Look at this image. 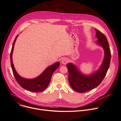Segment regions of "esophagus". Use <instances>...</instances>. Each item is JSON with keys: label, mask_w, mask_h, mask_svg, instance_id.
<instances>
[{"label": "esophagus", "mask_w": 121, "mask_h": 121, "mask_svg": "<svg viewBox=\"0 0 121 121\" xmlns=\"http://www.w3.org/2000/svg\"><path fill=\"white\" fill-rule=\"evenodd\" d=\"M68 62H69V60H68V59L67 58H64L62 59V61H61L62 63L63 64H64V65L67 64Z\"/></svg>", "instance_id": "obj_1"}]
</instances>
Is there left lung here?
Returning a JSON list of instances; mask_svg holds the SVG:
<instances>
[{"label": "left lung", "mask_w": 121, "mask_h": 121, "mask_svg": "<svg viewBox=\"0 0 121 121\" xmlns=\"http://www.w3.org/2000/svg\"><path fill=\"white\" fill-rule=\"evenodd\" d=\"M96 43L104 50L105 56L101 66L97 71L90 75L82 74L73 64L67 65L69 70V81L70 86L75 91L84 93L92 90L99 85L103 80L109 68L111 59V52L106 36L100 31L95 29Z\"/></svg>", "instance_id": "8db88e82"}]
</instances>
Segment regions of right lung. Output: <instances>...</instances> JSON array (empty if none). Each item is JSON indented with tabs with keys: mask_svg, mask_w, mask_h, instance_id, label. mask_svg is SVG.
Returning <instances> with one entry per match:
<instances>
[{
	"mask_svg": "<svg viewBox=\"0 0 121 121\" xmlns=\"http://www.w3.org/2000/svg\"><path fill=\"white\" fill-rule=\"evenodd\" d=\"M17 35L13 41L12 50L10 54V64L14 77L19 84L23 88L33 92H39L44 90L49 84L52 76L60 65V62H58L48 67L38 77L33 79H27L21 77L17 73L13 62L12 55L13 51L14 44L18 37Z\"/></svg>",
	"mask_w": 121,
	"mask_h": 121,
	"instance_id": "right-lung-1",
	"label": "right lung"
}]
</instances>
